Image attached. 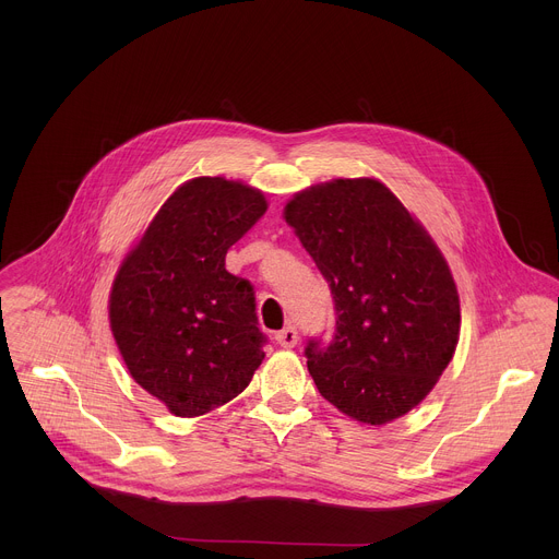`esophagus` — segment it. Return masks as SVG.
Masks as SVG:
<instances>
[{
  "label": "esophagus",
  "instance_id": "esophagus-1",
  "mask_svg": "<svg viewBox=\"0 0 559 559\" xmlns=\"http://www.w3.org/2000/svg\"><path fill=\"white\" fill-rule=\"evenodd\" d=\"M276 343L281 345V347H294L296 343H298V332H296V328L294 325H287L285 330H281L278 334H276Z\"/></svg>",
  "mask_w": 559,
  "mask_h": 559
}]
</instances>
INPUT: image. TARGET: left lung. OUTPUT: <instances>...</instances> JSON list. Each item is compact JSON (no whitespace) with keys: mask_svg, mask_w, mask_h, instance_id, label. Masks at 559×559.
<instances>
[{"mask_svg":"<svg viewBox=\"0 0 559 559\" xmlns=\"http://www.w3.org/2000/svg\"><path fill=\"white\" fill-rule=\"evenodd\" d=\"M285 221L334 298V336L305 347L318 391L358 423L405 416L460 336V298L438 246L376 179L311 186L285 205Z\"/></svg>","mask_w":559,"mask_h":559,"instance_id":"left-lung-1","label":"left lung"}]
</instances>
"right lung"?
<instances>
[{"instance_id":"obj_1","label":"right lung","mask_w":559,"mask_h":559,"mask_svg":"<svg viewBox=\"0 0 559 559\" xmlns=\"http://www.w3.org/2000/svg\"><path fill=\"white\" fill-rule=\"evenodd\" d=\"M267 210L263 192L199 177L156 212L121 263L110 328L130 376L175 416H203L241 393L261 360L254 287L227 250Z\"/></svg>"}]
</instances>
